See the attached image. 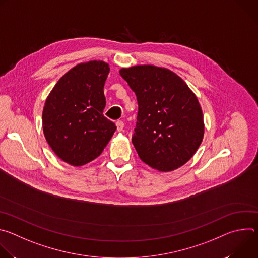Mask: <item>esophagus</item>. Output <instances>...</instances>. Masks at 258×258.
<instances>
[{
    "label": "esophagus",
    "mask_w": 258,
    "mask_h": 258,
    "mask_svg": "<svg viewBox=\"0 0 258 258\" xmlns=\"http://www.w3.org/2000/svg\"><path fill=\"white\" fill-rule=\"evenodd\" d=\"M116 127H117V131H118V132H122V131H123V127H124L123 121L118 120V121L116 122Z\"/></svg>",
    "instance_id": "1"
}]
</instances>
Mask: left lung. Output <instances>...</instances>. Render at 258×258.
<instances>
[{
    "label": "left lung",
    "mask_w": 258,
    "mask_h": 258,
    "mask_svg": "<svg viewBox=\"0 0 258 258\" xmlns=\"http://www.w3.org/2000/svg\"><path fill=\"white\" fill-rule=\"evenodd\" d=\"M139 105L132 138L141 160L162 172L187 163L203 140L200 103L176 73L154 65L121 68Z\"/></svg>",
    "instance_id": "obj_1"
}]
</instances>
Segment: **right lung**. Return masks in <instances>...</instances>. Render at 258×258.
<instances>
[{
  "label": "right lung",
  "instance_id": "obj_1",
  "mask_svg": "<svg viewBox=\"0 0 258 258\" xmlns=\"http://www.w3.org/2000/svg\"><path fill=\"white\" fill-rule=\"evenodd\" d=\"M109 71L104 61L80 63L65 73L46 99L44 136L54 153L72 166L100 156L116 130L103 115Z\"/></svg>",
  "mask_w": 258,
  "mask_h": 258
}]
</instances>
